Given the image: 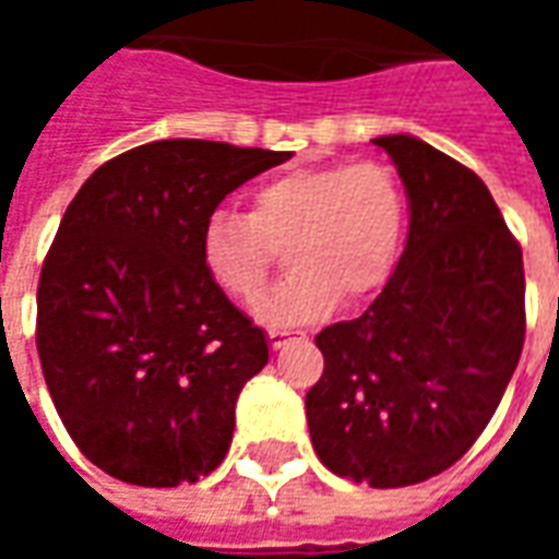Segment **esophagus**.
Returning a JSON list of instances; mask_svg holds the SVG:
<instances>
[{
	"mask_svg": "<svg viewBox=\"0 0 559 559\" xmlns=\"http://www.w3.org/2000/svg\"><path fill=\"white\" fill-rule=\"evenodd\" d=\"M296 335H302V332H293V329H269V344H272L275 350H281V347L290 338H296Z\"/></svg>",
	"mask_w": 559,
	"mask_h": 559,
	"instance_id": "obj_1",
	"label": "esophagus"
}]
</instances>
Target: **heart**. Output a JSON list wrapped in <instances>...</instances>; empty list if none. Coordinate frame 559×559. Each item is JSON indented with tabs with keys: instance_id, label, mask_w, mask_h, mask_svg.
I'll list each match as a JSON object with an SVG mask.
<instances>
[{
	"instance_id": "heart-1",
	"label": "heart",
	"mask_w": 559,
	"mask_h": 559,
	"mask_svg": "<svg viewBox=\"0 0 559 559\" xmlns=\"http://www.w3.org/2000/svg\"><path fill=\"white\" fill-rule=\"evenodd\" d=\"M404 194L377 160L290 170L251 194V212L215 209L200 227V260L221 290L248 302L266 284L275 248L287 278L254 305L272 326L326 317L338 299H371L399 266Z\"/></svg>"
}]
</instances>
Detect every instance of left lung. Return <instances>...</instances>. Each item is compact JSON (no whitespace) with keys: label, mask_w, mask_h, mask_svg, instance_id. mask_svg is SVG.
Returning a JSON list of instances; mask_svg holds the SVG:
<instances>
[{"label":"left lung","mask_w":559,"mask_h":559,"mask_svg":"<svg viewBox=\"0 0 559 559\" xmlns=\"http://www.w3.org/2000/svg\"><path fill=\"white\" fill-rule=\"evenodd\" d=\"M371 143L407 191V245L368 311L314 338L326 368L305 413L332 473L404 488L491 421L524 347V260L476 173L411 134Z\"/></svg>","instance_id":"8db88e82"}]
</instances>
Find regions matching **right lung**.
Returning <instances> with one entry per match:
<instances>
[{
    "instance_id": "add662e5",
    "label": "right lung",
    "mask_w": 559,
    "mask_h": 559,
    "mask_svg": "<svg viewBox=\"0 0 559 559\" xmlns=\"http://www.w3.org/2000/svg\"><path fill=\"white\" fill-rule=\"evenodd\" d=\"M293 152L155 140L102 164L66 209L38 281V356L95 467L176 488L218 467L269 344L209 278L200 227Z\"/></svg>"
}]
</instances>
